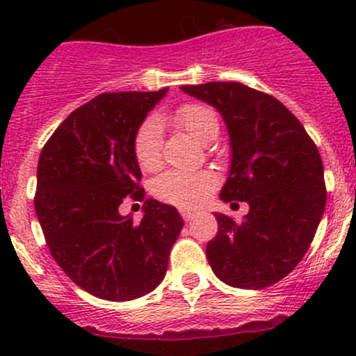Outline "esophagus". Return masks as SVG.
I'll list each match as a JSON object with an SVG mask.
<instances>
[{"label":"esophagus","mask_w":356,"mask_h":356,"mask_svg":"<svg viewBox=\"0 0 356 356\" xmlns=\"http://www.w3.org/2000/svg\"><path fill=\"white\" fill-rule=\"evenodd\" d=\"M181 215H182V218H184L186 222H191L193 218H195L196 215H198V211H195V210H181Z\"/></svg>","instance_id":"obj_1"}]
</instances>
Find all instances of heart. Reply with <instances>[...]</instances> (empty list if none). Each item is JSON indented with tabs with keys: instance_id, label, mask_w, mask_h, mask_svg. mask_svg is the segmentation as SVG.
Wrapping results in <instances>:
<instances>
[{
	"instance_id": "obj_1",
	"label": "heart",
	"mask_w": 356,
	"mask_h": 356,
	"mask_svg": "<svg viewBox=\"0 0 356 356\" xmlns=\"http://www.w3.org/2000/svg\"><path fill=\"white\" fill-rule=\"evenodd\" d=\"M175 125L184 129L200 143H210L217 138L218 120L211 108L204 105H184L172 117ZM134 156L146 172L156 170L161 165V131L156 120H146L134 136ZM217 179L211 172L170 170L153 182V193L158 200L181 208H195L203 203L215 189Z\"/></svg>"
}]
</instances>
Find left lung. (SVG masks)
Wrapping results in <instances>:
<instances>
[{"label":"left lung","instance_id":"8db88e82","mask_svg":"<svg viewBox=\"0 0 356 356\" xmlns=\"http://www.w3.org/2000/svg\"><path fill=\"white\" fill-rule=\"evenodd\" d=\"M181 89L217 108L227 127L231 168L218 198L250 204L239 224L215 213L218 232L207 245L208 264L232 288L275 284L300 264L324 215L321 153L301 122L274 96L241 82Z\"/></svg>","mask_w":356,"mask_h":356}]
</instances>
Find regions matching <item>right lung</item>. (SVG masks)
Returning <instances> with one entry per match:
<instances>
[{
    "label": "right lung",
    "mask_w": 356,
    "mask_h": 356,
    "mask_svg": "<svg viewBox=\"0 0 356 356\" xmlns=\"http://www.w3.org/2000/svg\"><path fill=\"white\" fill-rule=\"evenodd\" d=\"M167 91L96 96L68 115L39 156L34 207L46 245L79 288L102 300L152 293L184 225L156 200L145 201L139 224L118 213L125 196L145 198L134 136Z\"/></svg>",
    "instance_id": "add662e5"
}]
</instances>
